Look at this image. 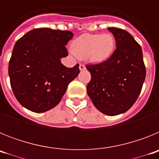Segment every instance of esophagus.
<instances>
[{
    "mask_svg": "<svg viewBox=\"0 0 159 159\" xmlns=\"http://www.w3.org/2000/svg\"><path fill=\"white\" fill-rule=\"evenodd\" d=\"M86 69V67H85V65L83 64H80V71H83V70H85Z\"/></svg>",
    "mask_w": 159,
    "mask_h": 159,
    "instance_id": "esophagus-1",
    "label": "esophagus"
}]
</instances>
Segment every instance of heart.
I'll return each mask as SVG.
<instances>
[{
  "label": "heart",
  "instance_id": "obj_1",
  "mask_svg": "<svg viewBox=\"0 0 159 159\" xmlns=\"http://www.w3.org/2000/svg\"><path fill=\"white\" fill-rule=\"evenodd\" d=\"M115 45L116 40L111 33L84 34L72 42L71 49L80 59H87L92 63H101L111 55Z\"/></svg>",
  "mask_w": 159,
  "mask_h": 159
}]
</instances>
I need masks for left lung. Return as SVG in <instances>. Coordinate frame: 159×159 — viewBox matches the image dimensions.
I'll use <instances>...</instances> for the list:
<instances>
[{"label":"left lung","mask_w":159,"mask_h":159,"mask_svg":"<svg viewBox=\"0 0 159 159\" xmlns=\"http://www.w3.org/2000/svg\"><path fill=\"white\" fill-rule=\"evenodd\" d=\"M116 39V49L108 60L87 65L92 79L87 92L102 114L114 116L133 106L141 92L146 67L141 46L126 30L108 28Z\"/></svg>","instance_id":"obj_1"}]
</instances>
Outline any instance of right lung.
Returning <instances> with one entry per match:
<instances>
[{"label":"right lung","mask_w":159,"mask_h":159,"mask_svg":"<svg viewBox=\"0 0 159 159\" xmlns=\"http://www.w3.org/2000/svg\"><path fill=\"white\" fill-rule=\"evenodd\" d=\"M73 36L70 31L35 29L15 43L8 75L14 95L24 107L41 113L60 102L80 73L79 64L67 67L60 61L68 55L65 45Z\"/></svg>","instance_id":"add662e5"}]
</instances>
